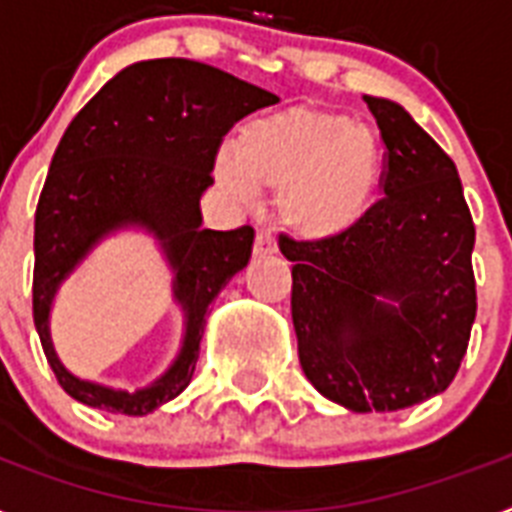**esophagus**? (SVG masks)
<instances>
[{"instance_id":"34e87169","label":"esophagus","mask_w":512,"mask_h":512,"mask_svg":"<svg viewBox=\"0 0 512 512\" xmlns=\"http://www.w3.org/2000/svg\"><path fill=\"white\" fill-rule=\"evenodd\" d=\"M276 252V239L270 231H257L255 236V255H270Z\"/></svg>"}]
</instances>
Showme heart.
Segmentation results:
<instances>
[{"label":"heart","mask_w":512,"mask_h":512,"mask_svg":"<svg viewBox=\"0 0 512 512\" xmlns=\"http://www.w3.org/2000/svg\"><path fill=\"white\" fill-rule=\"evenodd\" d=\"M381 144L344 115L292 107L239 131L236 155L220 152L215 181L231 199L273 191L276 215L302 242H334L371 213L381 184Z\"/></svg>","instance_id":"obj_1"}]
</instances>
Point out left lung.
I'll return each mask as SVG.
<instances>
[{"instance_id":"obj_1","label":"left lung","mask_w":512,"mask_h":512,"mask_svg":"<svg viewBox=\"0 0 512 512\" xmlns=\"http://www.w3.org/2000/svg\"><path fill=\"white\" fill-rule=\"evenodd\" d=\"M365 102L386 147L384 197L342 239L281 236L278 249L294 263L307 381L355 413H394L444 392L463 363L476 321V228L450 155L397 102Z\"/></svg>"}]
</instances>
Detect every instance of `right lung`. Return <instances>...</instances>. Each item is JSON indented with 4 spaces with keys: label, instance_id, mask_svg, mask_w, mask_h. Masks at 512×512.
I'll use <instances>...</instances> for the list:
<instances>
[{
    "label": "right lung",
    "instance_id": "obj_1",
    "mask_svg": "<svg viewBox=\"0 0 512 512\" xmlns=\"http://www.w3.org/2000/svg\"><path fill=\"white\" fill-rule=\"evenodd\" d=\"M270 91L205 62L165 57L120 70L70 120L54 149L33 228V323L60 386L89 407L144 415L189 386L210 305L252 255L255 231L202 226L199 197L213 184L223 136L249 112L276 105ZM139 222L161 236L187 307L185 350L141 393L70 377L48 342V305L62 277L112 227Z\"/></svg>",
    "mask_w": 512,
    "mask_h": 512
}]
</instances>
